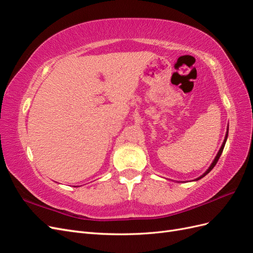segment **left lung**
<instances>
[{"label":"left lung","instance_id":"left-lung-1","mask_svg":"<svg viewBox=\"0 0 253 253\" xmlns=\"http://www.w3.org/2000/svg\"><path fill=\"white\" fill-rule=\"evenodd\" d=\"M229 128V127H228ZM227 137H228V129H227V134H226V136H225V139H224V142H223V144H221V147H220V149H219V151H218V153H217V155L215 156V158H214V160L212 162V164H211V166L209 167V169L207 170L202 176H200V177L198 178H196V179H194V180H198V179H201V178H203L204 176H206L207 174H208L214 167H215V165H216V163L218 162V159H219V157H220V155H221V153H223V150H224V147H225V143H226V141H227Z\"/></svg>","mask_w":253,"mask_h":253}]
</instances>
